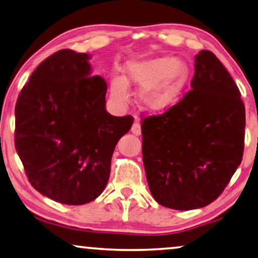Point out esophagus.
Listing matches in <instances>:
<instances>
[{
	"label": "esophagus",
	"instance_id": "1",
	"mask_svg": "<svg viewBox=\"0 0 258 258\" xmlns=\"http://www.w3.org/2000/svg\"><path fill=\"white\" fill-rule=\"evenodd\" d=\"M131 132L133 134H136V136H140L141 134V126H140V122L136 120L133 122L132 127H131Z\"/></svg>",
	"mask_w": 258,
	"mask_h": 258
}]
</instances>
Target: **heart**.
I'll return each instance as SVG.
<instances>
[{
	"label": "heart",
	"instance_id": "obj_1",
	"mask_svg": "<svg viewBox=\"0 0 258 258\" xmlns=\"http://www.w3.org/2000/svg\"><path fill=\"white\" fill-rule=\"evenodd\" d=\"M189 77V68L179 58L158 57L132 60L125 67V77L113 76L110 91L119 104L128 101V85L140 88L138 100L148 111L161 112L172 106L182 93Z\"/></svg>",
	"mask_w": 258,
	"mask_h": 258
}]
</instances>
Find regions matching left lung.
Segmentation results:
<instances>
[{"label": "left lung", "instance_id": "8db88e82", "mask_svg": "<svg viewBox=\"0 0 258 258\" xmlns=\"http://www.w3.org/2000/svg\"><path fill=\"white\" fill-rule=\"evenodd\" d=\"M190 91L141 124L143 160L154 200L190 210L215 201L242 161L245 108L229 72L213 52L195 56Z\"/></svg>", "mask_w": 258, "mask_h": 258}]
</instances>
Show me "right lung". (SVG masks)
<instances>
[{
    "label": "right lung",
    "instance_id": "1",
    "mask_svg": "<svg viewBox=\"0 0 258 258\" xmlns=\"http://www.w3.org/2000/svg\"><path fill=\"white\" fill-rule=\"evenodd\" d=\"M90 55L59 50L36 68L15 106V148L31 186L64 205L103 193L119 139L133 124L105 108L107 85Z\"/></svg>",
    "mask_w": 258,
    "mask_h": 258
}]
</instances>
